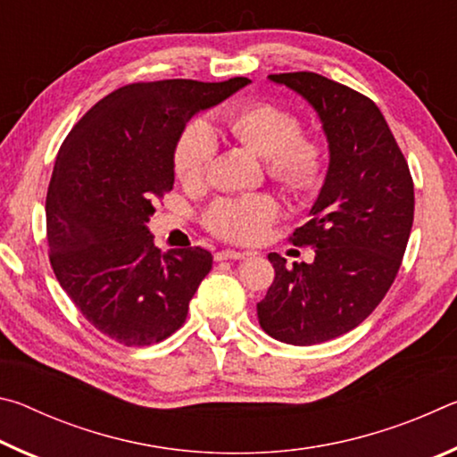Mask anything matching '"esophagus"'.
Segmentation results:
<instances>
[{
    "label": "esophagus",
    "mask_w": 457,
    "mask_h": 457,
    "mask_svg": "<svg viewBox=\"0 0 457 457\" xmlns=\"http://www.w3.org/2000/svg\"><path fill=\"white\" fill-rule=\"evenodd\" d=\"M245 256H250L247 252H237V250H221L215 252V260L223 262V260H244Z\"/></svg>",
    "instance_id": "34e87169"
}]
</instances>
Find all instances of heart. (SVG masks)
Segmentation results:
<instances>
[{
    "mask_svg": "<svg viewBox=\"0 0 457 457\" xmlns=\"http://www.w3.org/2000/svg\"><path fill=\"white\" fill-rule=\"evenodd\" d=\"M228 133L266 159L272 181L292 193H304L320 183L324 173V149L312 138L300 137L303 125L296 114L268 103L245 104L223 119ZM218 153L212 127L204 120L185 125L175 145L173 165L179 181L187 187L204 183ZM276 201L266 195L220 199L207 212L212 231L234 239L253 242L274 221Z\"/></svg>",
    "mask_w": 457,
    "mask_h": 457,
    "instance_id": "1",
    "label": "heart"
}]
</instances>
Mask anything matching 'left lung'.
Listing matches in <instances>:
<instances>
[{
  "instance_id": "left-lung-1",
  "label": "left lung",
  "mask_w": 457,
  "mask_h": 457,
  "mask_svg": "<svg viewBox=\"0 0 457 457\" xmlns=\"http://www.w3.org/2000/svg\"><path fill=\"white\" fill-rule=\"evenodd\" d=\"M268 79L319 114L328 171L311 220L290 237L316 247L314 262L288 266L270 253L276 276L258 320L286 345H319L359 327L391 288L413 226V179L373 100L314 72Z\"/></svg>"
}]
</instances>
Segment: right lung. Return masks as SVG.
Returning a JSON list of instances; mask_svg holds the SVG:
<instances>
[{
    "label": "right lung",
    "mask_w": 457,
    "mask_h": 457,
    "mask_svg": "<svg viewBox=\"0 0 457 457\" xmlns=\"http://www.w3.org/2000/svg\"><path fill=\"white\" fill-rule=\"evenodd\" d=\"M247 84L244 76L127 84L98 100L60 146L46 195L50 264L84 319L120 345L171 337L210 274V252L163 253L146 221L154 199L173 189L185 125Z\"/></svg>",
    "instance_id": "right-lung-1"
}]
</instances>
